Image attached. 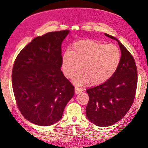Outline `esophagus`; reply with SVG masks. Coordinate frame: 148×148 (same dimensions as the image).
Returning <instances> with one entry per match:
<instances>
[{
  "label": "esophagus",
  "mask_w": 148,
  "mask_h": 148,
  "mask_svg": "<svg viewBox=\"0 0 148 148\" xmlns=\"http://www.w3.org/2000/svg\"><path fill=\"white\" fill-rule=\"evenodd\" d=\"M83 91V88H79L78 87H75V89H74V91H75L76 94H78V93H81Z\"/></svg>",
  "instance_id": "obj_1"
}]
</instances>
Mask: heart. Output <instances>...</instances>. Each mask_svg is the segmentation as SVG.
<instances>
[{"label": "heart", "mask_w": 148, "mask_h": 148, "mask_svg": "<svg viewBox=\"0 0 148 148\" xmlns=\"http://www.w3.org/2000/svg\"><path fill=\"white\" fill-rule=\"evenodd\" d=\"M121 52L113 44H104L91 40L76 42L71 52L63 55V72L67 78H73L76 85H83L90 82L92 85L103 84L109 79L118 68Z\"/></svg>", "instance_id": "1"}]
</instances>
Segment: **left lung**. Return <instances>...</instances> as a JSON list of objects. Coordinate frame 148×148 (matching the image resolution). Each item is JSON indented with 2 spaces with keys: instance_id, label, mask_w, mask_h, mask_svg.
Segmentation results:
<instances>
[{
  "instance_id": "obj_1",
  "label": "left lung",
  "mask_w": 148,
  "mask_h": 148,
  "mask_svg": "<svg viewBox=\"0 0 148 148\" xmlns=\"http://www.w3.org/2000/svg\"><path fill=\"white\" fill-rule=\"evenodd\" d=\"M104 35L118 42L121 55L118 68L107 81L86 90L89 97L86 115L93 124L100 127L111 126L124 117L133 103L137 85L133 57L117 38Z\"/></svg>"
}]
</instances>
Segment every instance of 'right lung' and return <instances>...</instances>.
Masks as SVG:
<instances>
[{"label": "right lung", "mask_w": 148, "mask_h": 148, "mask_svg": "<svg viewBox=\"0 0 148 148\" xmlns=\"http://www.w3.org/2000/svg\"><path fill=\"white\" fill-rule=\"evenodd\" d=\"M70 31L37 37L22 49L14 62L12 87L20 111L33 124L48 126L62 118L74 95L63 75L61 44Z\"/></svg>", "instance_id": "right-lung-1"}]
</instances>
